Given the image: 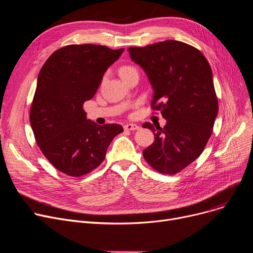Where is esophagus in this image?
I'll return each mask as SVG.
<instances>
[{
    "mask_svg": "<svg viewBox=\"0 0 253 253\" xmlns=\"http://www.w3.org/2000/svg\"><path fill=\"white\" fill-rule=\"evenodd\" d=\"M125 130H129V131H134V130H138L139 126L136 124H126L124 126Z\"/></svg>",
    "mask_w": 253,
    "mask_h": 253,
    "instance_id": "1",
    "label": "esophagus"
}]
</instances>
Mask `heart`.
Listing matches in <instances>:
<instances>
[{
	"label": "heart",
	"mask_w": 253,
	"mask_h": 253,
	"mask_svg": "<svg viewBox=\"0 0 253 253\" xmlns=\"http://www.w3.org/2000/svg\"><path fill=\"white\" fill-rule=\"evenodd\" d=\"M133 69H135V68H133V66H131V65H124L121 69H120L119 73H120V75H122L123 73H126V72H128L130 70H133Z\"/></svg>",
	"instance_id": "1"
}]
</instances>
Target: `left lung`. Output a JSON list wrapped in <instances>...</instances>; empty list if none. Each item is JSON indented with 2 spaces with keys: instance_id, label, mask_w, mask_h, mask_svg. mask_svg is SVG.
<instances>
[{
  "instance_id": "obj_1",
  "label": "left lung",
  "mask_w": 253,
  "mask_h": 253,
  "mask_svg": "<svg viewBox=\"0 0 253 253\" xmlns=\"http://www.w3.org/2000/svg\"><path fill=\"white\" fill-rule=\"evenodd\" d=\"M128 51L150 80L153 110L167 121L163 128L142 125L155 134L142 155L160 173L175 174L202 154L213 130L218 101L211 68L198 49L174 40Z\"/></svg>"
}]
</instances>
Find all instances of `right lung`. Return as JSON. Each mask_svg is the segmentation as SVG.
<instances>
[{
  "label": "right lung",
  "instance_id": "1",
  "mask_svg": "<svg viewBox=\"0 0 253 253\" xmlns=\"http://www.w3.org/2000/svg\"><path fill=\"white\" fill-rule=\"evenodd\" d=\"M123 51L68 45L52 53L39 73L31 126L40 150L62 173L79 177L98 167L113 138L124 131L119 124L90 121L83 109Z\"/></svg>",
  "mask_w": 253,
  "mask_h": 253
}]
</instances>
